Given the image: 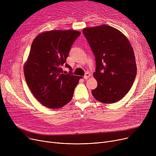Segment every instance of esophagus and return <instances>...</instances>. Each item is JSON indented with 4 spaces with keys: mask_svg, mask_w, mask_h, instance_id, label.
<instances>
[{
    "mask_svg": "<svg viewBox=\"0 0 156 156\" xmlns=\"http://www.w3.org/2000/svg\"><path fill=\"white\" fill-rule=\"evenodd\" d=\"M90 76V74L88 72H87V73H85V76H83V78H84L85 80H87Z\"/></svg>",
    "mask_w": 156,
    "mask_h": 156,
    "instance_id": "obj_1",
    "label": "esophagus"
}]
</instances>
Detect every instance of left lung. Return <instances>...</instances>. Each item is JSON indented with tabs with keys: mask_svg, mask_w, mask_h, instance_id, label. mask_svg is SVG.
<instances>
[{
	"mask_svg": "<svg viewBox=\"0 0 156 156\" xmlns=\"http://www.w3.org/2000/svg\"><path fill=\"white\" fill-rule=\"evenodd\" d=\"M83 33L95 57V99L102 103L121 100L132 87L136 74L133 48L123 34L112 27L86 28Z\"/></svg>",
	"mask_w": 156,
	"mask_h": 156,
	"instance_id": "left-lung-1",
	"label": "left lung"
}]
</instances>
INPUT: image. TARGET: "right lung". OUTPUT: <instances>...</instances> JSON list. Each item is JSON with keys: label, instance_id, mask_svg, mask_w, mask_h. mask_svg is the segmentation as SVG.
<instances>
[{"label": "right lung", "instance_id": "obj_1", "mask_svg": "<svg viewBox=\"0 0 156 156\" xmlns=\"http://www.w3.org/2000/svg\"><path fill=\"white\" fill-rule=\"evenodd\" d=\"M80 34L73 30H52L42 33L33 41L24 66V77L33 95L48 108H60L70 102L82 78L73 75L71 67L66 63ZM64 65L70 70L67 75L63 73Z\"/></svg>", "mask_w": 156, "mask_h": 156}]
</instances>
